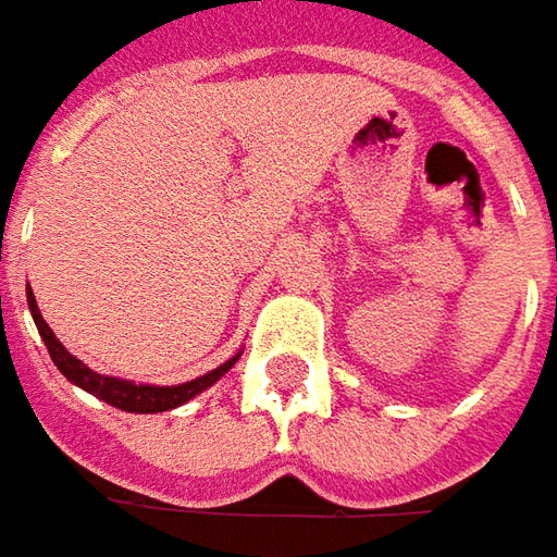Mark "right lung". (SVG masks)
<instances>
[{"label": "right lung", "mask_w": 557, "mask_h": 557, "mask_svg": "<svg viewBox=\"0 0 557 557\" xmlns=\"http://www.w3.org/2000/svg\"><path fill=\"white\" fill-rule=\"evenodd\" d=\"M26 306H29V312H33V322H36V327H39L45 346H48V356H51V361L58 364V371H61L73 386L91 392V395L100 398V401H107V405H113V408L119 410H128V413H165V410L181 408V405L193 401V398L201 395L205 389H211L220 376L226 374L235 361H238V356H242V352H235L233 358H226V361H223L220 368H214V371L196 376V380H186V383H177V386L134 383V380H122V376L97 374V371H91L85 361H78L73 352H66V346H63L61 339L54 337V331H51L48 322L42 319V312H39L36 297H33V290H29V287H26Z\"/></svg>", "instance_id": "right-lung-1"}]
</instances>
